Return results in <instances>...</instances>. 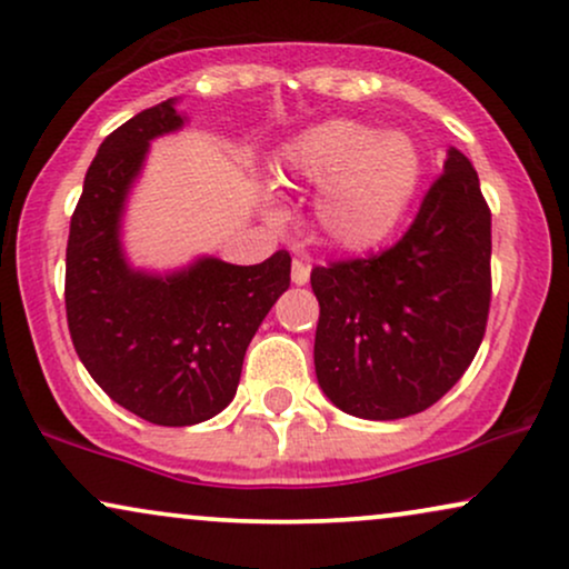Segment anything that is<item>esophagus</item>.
<instances>
[{"mask_svg":"<svg viewBox=\"0 0 569 569\" xmlns=\"http://www.w3.org/2000/svg\"><path fill=\"white\" fill-rule=\"evenodd\" d=\"M291 280L297 286H305L307 280H310V264L302 262V259H293L291 264Z\"/></svg>","mask_w":569,"mask_h":569,"instance_id":"1","label":"esophagus"}]
</instances>
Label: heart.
<instances>
[{
    "label": "heart",
    "instance_id": "obj_1",
    "mask_svg": "<svg viewBox=\"0 0 569 569\" xmlns=\"http://www.w3.org/2000/svg\"><path fill=\"white\" fill-rule=\"evenodd\" d=\"M278 177L318 190L315 230L331 249L362 254L395 236L421 188V150L402 132L328 119L293 134Z\"/></svg>",
    "mask_w": 569,
    "mask_h": 569
}]
</instances>
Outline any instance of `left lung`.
<instances>
[{"label": "left lung", "instance_id": "1", "mask_svg": "<svg viewBox=\"0 0 569 569\" xmlns=\"http://www.w3.org/2000/svg\"><path fill=\"white\" fill-rule=\"evenodd\" d=\"M392 249L315 267V376L345 413L395 421L435 406L461 379L490 310V209L480 177L450 148Z\"/></svg>", "mask_w": 569, "mask_h": 569}]
</instances>
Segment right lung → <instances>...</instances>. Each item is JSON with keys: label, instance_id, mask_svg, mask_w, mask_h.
Returning <instances> with one entry per match:
<instances>
[{"label": "right lung", "instance_id": "add662e5", "mask_svg": "<svg viewBox=\"0 0 569 569\" xmlns=\"http://www.w3.org/2000/svg\"><path fill=\"white\" fill-rule=\"evenodd\" d=\"M169 98L102 140L66 249V315L98 387L159 427H193L232 402L243 355L291 283V257L262 264L198 257L169 272L129 262L121 224L150 142L184 127Z\"/></svg>", "mask_w": 569, "mask_h": 569}]
</instances>
